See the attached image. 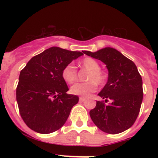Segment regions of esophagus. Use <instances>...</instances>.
<instances>
[{
	"instance_id": "1",
	"label": "esophagus",
	"mask_w": 158,
	"mask_h": 158,
	"mask_svg": "<svg viewBox=\"0 0 158 158\" xmlns=\"http://www.w3.org/2000/svg\"><path fill=\"white\" fill-rule=\"evenodd\" d=\"M79 101H80V102H84V101H85V98H82V97H80V98H79Z\"/></svg>"
}]
</instances>
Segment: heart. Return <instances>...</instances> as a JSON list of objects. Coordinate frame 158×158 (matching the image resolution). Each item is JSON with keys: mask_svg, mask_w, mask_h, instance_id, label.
Instances as JSON below:
<instances>
[{"mask_svg": "<svg viewBox=\"0 0 158 158\" xmlns=\"http://www.w3.org/2000/svg\"><path fill=\"white\" fill-rule=\"evenodd\" d=\"M80 66L89 70L87 79L88 82H76L70 89L72 94L79 95L82 97H87L91 92L96 90L97 84H102L104 82L106 76L103 72L100 70V65L97 61L92 58H85L81 61ZM62 76L65 82L67 83H73L76 79V70L73 63L66 65L62 72ZM95 80L96 81H94Z\"/></svg>", "mask_w": 158, "mask_h": 158, "instance_id": "b5f03b06", "label": "heart"}]
</instances>
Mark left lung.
Segmentation results:
<instances>
[{
  "label": "left lung",
  "instance_id": "1",
  "mask_svg": "<svg viewBox=\"0 0 158 158\" xmlns=\"http://www.w3.org/2000/svg\"><path fill=\"white\" fill-rule=\"evenodd\" d=\"M83 52L101 60L109 71L107 83L98 95L110 102H96L95 109L89 111L92 122L106 133L125 131L135 123L142 103V79L136 65L111 47Z\"/></svg>",
  "mask_w": 158,
  "mask_h": 158
}]
</instances>
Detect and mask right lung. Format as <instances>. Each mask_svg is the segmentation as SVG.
<instances>
[{
	"mask_svg": "<svg viewBox=\"0 0 158 158\" xmlns=\"http://www.w3.org/2000/svg\"><path fill=\"white\" fill-rule=\"evenodd\" d=\"M82 52L50 47L30 59L20 71L16 96L20 116L30 129L49 134L66 123L79 97L66 93L69 88L62 72Z\"/></svg>",
	"mask_w": 158,
	"mask_h": 158,
	"instance_id": "right-lung-1",
	"label": "right lung"
}]
</instances>
